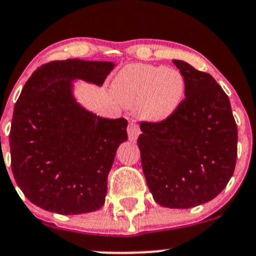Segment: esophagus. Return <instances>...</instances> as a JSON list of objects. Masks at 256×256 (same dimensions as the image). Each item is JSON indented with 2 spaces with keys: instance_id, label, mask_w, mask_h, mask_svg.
Instances as JSON below:
<instances>
[{
  "instance_id": "34e87169",
  "label": "esophagus",
  "mask_w": 256,
  "mask_h": 256,
  "mask_svg": "<svg viewBox=\"0 0 256 256\" xmlns=\"http://www.w3.org/2000/svg\"><path fill=\"white\" fill-rule=\"evenodd\" d=\"M128 138H130L131 141H136V138H138V135L141 134L140 128H138V124L136 122V121H130V122H128Z\"/></svg>"
}]
</instances>
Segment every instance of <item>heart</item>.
I'll return each mask as SVG.
<instances>
[{
	"label": "heart",
	"instance_id": "heart-1",
	"mask_svg": "<svg viewBox=\"0 0 256 256\" xmlns=\"http://www.w3.org/2000/svg\"><path fill=\"white\" fill-rule=\"evenodd\" d=\"M114 94L126 108H138L150 121H164L182 104L186 82L177 69L130 64L114 80Z\"/></svg>",
	"mask_w": 256,
	"mask_h": 256
}]
</instances>
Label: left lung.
I'll list each match as a JSON object with an SVG mask.
<instances>
[{
    "label": "left lung",
    "instance_id": "1",
    "mask_svg": "<svg viewBox=\"0 0 256 256\" xmlns=\"http://www.w3.org/2000/svg\"><path fill=\"white\" fill-rule=\"evenodd\" d=\"M174 64L184 78L186 98L166 120L141 122L138 146L154 200L192 208L216 197L233 176L238 128L228 95L210 74Z\"/></svg>",
    "mask_w": 256,
    "mask_h": 256
}]
</instances>
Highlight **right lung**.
<instances>
[{"mask_svg":"<svg viewBox=\"0 0 256 256\" xmlns=\"http://www.w3.org/2000/svg\"><path fill=\"white\" fill-rule=\"evenodd\" d=\"M110 62L54 60L33 72L14 105L10 131L11 168L23 194L59 214L98 210L128 120L104 118L74 100L72 80L102 85Z\"/></svg>","mask_w":256,"mask_h":256,"instance_id":"1","label":"right lung"}]
</instances>
